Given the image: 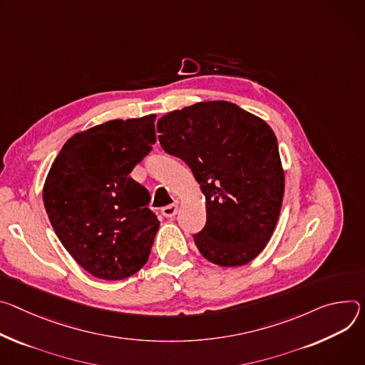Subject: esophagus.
<instances>
[{
    "instance_id": "34e87169",
    "label": "esophagus",
    "mask_w": 365,
    "mask_h": 365,
    "mask_svg": "<svg viewBox=\"0 0 365 365\" xmlns=\"http://www.w3.org/2000/svg\"><path fill=\"white\" fill-rule=\"evenodd\" d=\"M178 210H180V205L174 203V205L162 207V215H164L165 217H174L178 213Z\"/></svg>"
}]
</instances>
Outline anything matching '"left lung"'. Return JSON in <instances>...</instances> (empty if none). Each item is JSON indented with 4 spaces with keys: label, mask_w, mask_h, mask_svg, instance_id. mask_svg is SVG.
<instances>
[{
    "label": "left lung",
    "mask_w": 365,
    "mask_h": 365,
    "mask_svg": "<svg viewBox=\"0 0 365 365\" xmlns=\"http://www.w3.org/2000/svg\"><path fill=\"white\" fill-rule=\"evenodd\" d=\"M159 143L191 168L206 197L207 222L194 242L220 267L251 262L277 226L284 170L267 121L216 100L174 110L158 121Z\"/></svg>",
    "instance_id": "left-lung-1"
}]
</instances>
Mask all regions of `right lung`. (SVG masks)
Returning a JSON list of instances; mask_svg holds the SVG:
<instances>
[{
  "label": "right lung",
  "mask_w": 365,
  "mask_h": 365,
  "mask_svg": "<svg viewBox=\"0 0 365 365\" xmlns=\"http://www.w3.org/2000/svg\"><path fill=\"white\" fill-rule=\"evenodd\" d=\"M155 118H115L75 133L45 180L55 233L97 278L125 279L148 262L159 220L148 209V190L129 174L156 142Z\"/></svg>",
  "instance_id": "right-lung-1"
}]
</instances>
